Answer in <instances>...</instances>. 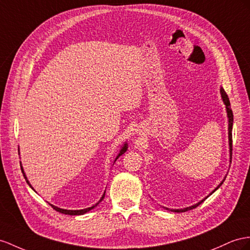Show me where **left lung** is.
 Wrapping results in <instances>:
<instances>
[{"mask_svg": "<svg viewBox=\"0 0 250 250\" xmlns=\"http://www.w3.org/2000/svg\"><path fill=\"white\" fill-rule=\"evenodd\" d=\"M220 92H221V97H222V99H223L224 104H225V106H226V112H227V117H228V143H229L230 163H231V154H232V125H233V114H232L231 107H230V101H229V98H228V96H227L226 92L224 91V88H223V87H221ZM225 178H226V177H225ZM225 178H224V180L220 183L219 186H217V187H216L212 192H211V193H210L209 195L212 194L214 191H216L217 189H219V188L222 186V184L224 183V181H225ZM209 195H207L206 197L203 198V200H202V201H200L198 203H196V204H194V205H192V206H190V207H186V208H183V209H169V208H167V207H164V208H165L166 210L172 211V212H185V211H188V210H191V209H193V208L197 207L198 205L202 204L205 200H206V198H207Z\"/></svg>", "mask_w": 250, "mask_h": 250, "instance_id": "8db88e82", "label": "left lung"}]
</instances>
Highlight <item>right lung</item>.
Returning a JSON list of instances; mask_svg holds the SVG:
<instances>
[{
  "label": "right lung",
  "instance_id": "add662e5",
  "mask_svg": "<svg viewBox=\"0 0 250 250\" xmlns=\"http://www.w3.org/2000/svg\"><path fill=\"white\" fill-rule=\"evenodd\" d=\"M126 150H127V144H126V143H125V144H124V146H121V149H120V151H119V153H118V155L116 156V158H115L114 163L117 161V158H118L119 156H121L123 154H125V153L126 152ZM21 169H22V172H23V175H24V177H25V180H26L27 184H28L29 186L31 187V185H30V183L28 182L27 177H26V174H25V172H24V170H23L22 164H21ZM31 189H34V188L31 187ZM104 195H105V191H104V193L102 194V196H101V198H100L98 203H96V204L94 205V206H92V207H88V208H85V209H80V210H67V209H62V208H59V207H57V206H54V205H50V206H52L56 211H58V212H61V213H64V214H69V215H81V214H84V213L88 212V211H91L92 209H94V208H95L96 206H97V205H98L102 200H104Z\"/></svg>",
  "mask_w": 250,
  "mask_h": 250
}]
</instances>
